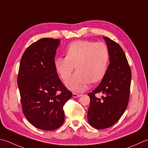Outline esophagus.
Listing matches in <instances>:
<instances>
[{"label":"esophagus","instance_id":"esophagus-1","mask_svg":"<svg viewBox=\"0 0 148 148\" xmlns=\"http://www.w3.org/2000/svg\"><path fill=\"white\" fill-rule=\"evenodd\" d=\"M80 96H82V94H76V93H73V94H72V97L76 98V97H79Z\"/></svg>","mask_w":148,"mask_h":148}]
</instances>
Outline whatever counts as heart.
I'll use <instances>...</instances> for the list:
<instances>
[{
	"mask_svg": "<svg viewBox=\"0 0 148 148\" xmlns=\"http://www.w3.org/2000/svg\"><path fill=\"white\" fill-rule=\"evenodd\" d=\"M109 60L108 47L102 43L88 40H77L71 43L66 50V57H57L54 66L63 80L67 78L76 66L77 72L66 81L69 90L83 92L90 82L95 83L103 78Z\"/></svg>",
	"mask_w": 148,
	"mask_h": 148,
	"instance_id": "1",
	"label": "heart"
}]
</instances>
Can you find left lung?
I'll return each mask as SVG.
<instances>
[{
    "label": "left lung",
    "instance_id": "obj_1",
    "mask_svg": "<svg viewBox=\"0 0 148 148\" xmlns=\"http://www.w3.org/2000/svg\"><path fill=\"white\" fill-rule=\"evenodd\" d=\"M109 52L110 64L102 81L92 92L88 110V123L101 130L116 123L128 104L132 72L123 49L115 42L104 36ZM103 93L101 99L95 96Z\"/></svg>",
    "mask_w": 148,
    "mask_h": 148
}]
</instances>
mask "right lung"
Listing matches in <instances>:
<instances>
[{"label": "right lung", "instance_id": "add662e5", "mask_svg": "<svg viewBox=\"0 0 148 148\" xmlns=\"http://www.w3.org/2000/svg\"><path fill=\"white\" fill-rule=\"evenodd\" d=\"M60 40L43 38L26 49L20 60L17 84L23 113L36 128L51 131L62 125L63 106L72 97L54 66Z\"/></svg>", "mask_w": 148, "mask_h": 148}]
</instances>
